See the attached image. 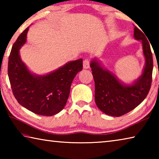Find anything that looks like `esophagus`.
<instances>
[{
    "label": "esophagus",
    "mask_w": 159,
    "mask_h": 159,
    "mask_svg": "<svg viewBox=\"0 0 159 159\" xmlns=\"http://www.w3.org/2000/svg\"><path fill=\"white\" fill-rule=\"evenodd\" d=\"M83 68L85 69L90 68V61L88 59H86V60L83 61Z\"/></svg>",
    "instance_id": "1"
}]
</instances>
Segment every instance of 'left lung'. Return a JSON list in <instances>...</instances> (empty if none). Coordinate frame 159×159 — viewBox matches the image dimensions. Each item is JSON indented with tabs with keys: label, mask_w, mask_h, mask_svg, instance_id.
I'll return each instance as SVG.
<instances>
[{
	"label": "left lung",
	"mask_w": 159,
	"mask_h": 159,
	"mask_svg": "<svg viewBox=\"0 0 159 159\" xmlns=\"http://www.w3.org/2000/svg\"><path fill=\"white\" fill-rule=\"evenodd\" d=\"M145 35L134 26V38L142 43L145 64L142 74L133 83L122 82L104 68L98 59L93 58L91 61L95 103L104 114L116 117L127 114L140 104L149 93L152 80L153 57Z\"/></svg>",
	"instance_id": "1"
}]
</instances>
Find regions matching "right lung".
Wrapping results in <instances>:
<instances>
[{
  "label": "right lung",
  "mask_w": 159,
  "mask_h": 159,
  "mask_svg": "<svg viewBox=\"0 0 159 159\" xmlns=\"http://www.w3.org/2000/svg\"><path fill=\"white\" fill-rule=\"evenodd\" d=\"M28 26L13 44L8 60V77L19 104L34 114L52 116L64 108L71 83L83 69V59L71 61L44 75L31 72L20 50L26 43Z\"/></svg>",
  "instance_id": "1"
}]
</instances>
